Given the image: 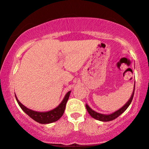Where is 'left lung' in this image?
Wrapping results in <instances>:
<instances>
[{
	"instance_id": "left-lung-1",
	"label": "left lung",
	"mask_w": 149,
	"mask_h": 149,
	"mask_svg": "<svg viewBox=\"0 0 149 149\" xmlns=\"http://www.w3.org/2000/svg\"><path fill=\"white\" fill-rule=\"evenodd\" d=\"M135 84L134 85V89H133V92H132V96H130V99L128 100V101L122 107L119 109V110H116V112H113V113L110 114H100L98 113V112H95L94 110H93L92 108H90L89 106L87 104H86V109H87V112L88 113L90 114L92 117L94 118V119L98 120V121H112V120L115 119L116 118H117L118 116L121 115V114L124 112L125 110L128 108L130 104L131 103L132 98H133V96H134V92H135Z\"/></svg>"
}]
</instances>
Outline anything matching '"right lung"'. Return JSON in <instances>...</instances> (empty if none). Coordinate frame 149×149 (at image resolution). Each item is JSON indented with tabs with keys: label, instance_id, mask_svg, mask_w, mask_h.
I'll return each mask as SVG.
<instances>
[{
	"label": "right lung",
	"instance_id": "add662e5",
	"mask_svg": "<svg viewBox=\"0 0 149 149\" xmlns=\"http://www.w3.org/2000/svg\"><path fill=\"white\" fill-rule=\"evenodd\" d=\"M70 93H71V91L67 93L64 99L62 100V101L61 102V103L58 106L55 107L53 110L48 111V112H37V111L28 109V107L24 106L22 103H21V102L18 100L16 95L15 97L18 104H19V106L21 107V108L22 109L25 113H26L30 117H31L32 119L35 120L37 122L42 123V124H46V123L55 122V121L60 119L61 116L63 115L66 107V104H67V102L69 99Z\"/></svg>",
	"mask_w": 149,
	"mask_h": 149
}]
</instances>
